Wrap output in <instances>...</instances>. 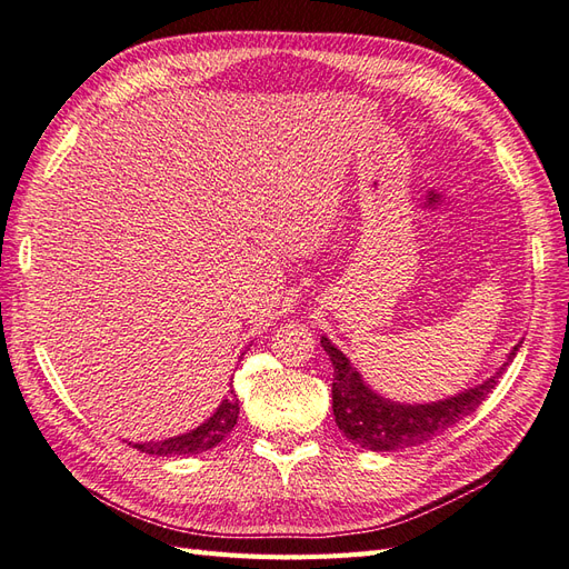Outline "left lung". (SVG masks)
<instances>
[{"instance_id":"8db88e82","label":"left lung","mask_w":569,"mask_h":569,"mask_svg":"<svg viewBox=\"0 0 569 569\" xmlns=\"http://www.w3.org/2000/svg\"><path fill=\"white\" fill-rule=\"evenodd\" d=\"M327 351L331 366H333V382H331V409L337 418L339 430L351 440L353 445L370 449V451H397L406 447H416L432 440L435 435L445 432L461 418L473 413L478 403L490 395L515 360L519 341L512 351L507 353L502 366L495 370L488 380L473 385L469 389H461L457 395L426 401V403H403L382 397L375 391L366 380H362L360 370L353 366L337 343L322 337L319 339Z\"/></svg>"}]
</instances>
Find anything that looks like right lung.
Wrapping results in <instances>:
<instances>
[{"label": "right lung", "mask_w": 569, "mask_h": 569, "mask_svg": "<svg viewBox=\"0 0 569 569\" xmlns=\"http://www.w3.org/2000/svg\"><path fill=\"white\" fill-rule=\"evenodd\" d=\"M238 413H240V401H238L236 389L230 387V391L221 399V403L216 406V411L197 428L187 430L182 435L166 437V440H158V442L151 440V442H129V445L137 447L139 451H146V455H156V457L201 455V451H209L211 447H216L232 428H236Z\"/></svg>", "instance_id": "right-lung-1"}]
</instances>
